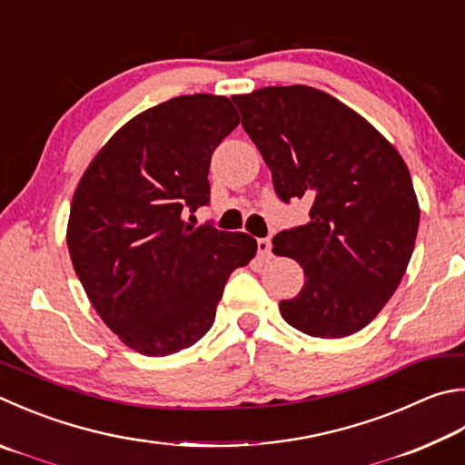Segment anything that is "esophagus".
Here are the masks:
<instances>
[{"label": "esophagus", "instance_id": "34e87169", "mask_svg": "<svg viewBox=\"0 0 465 465\" xmlns=\"http://www.w3.org/2000/svg\"><path fill=\"white\" fill-rule=\"evenodd\" d=\"M258 254L262 260L272 258V242H270L268 238H260L258 240Z\"/></svg>", "mask_w": 465, "mask_h": 465}]
</instances>
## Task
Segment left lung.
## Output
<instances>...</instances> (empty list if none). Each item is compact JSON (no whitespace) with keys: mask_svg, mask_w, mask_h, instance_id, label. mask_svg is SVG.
Here are the masks:
<instances>
[{"mask_svg":"<svg viewBox=\"0 0 465 465\" xmlns=\"http://www.w3.org/2000/svg\"><path fill=\"white\" fill-rule=\"evenodd\" d=\"M242 125L272 173L276 195L313 201L305 225L274 235L305 284L281 301L299 331L345 337L364 329L404 276L419 230V201L396 148L351 107L307 85L233 95Z\"/></svg>","mask_w":465,"mask_h":465,"instance_id":"1","label":"left lung"}]
</instances>
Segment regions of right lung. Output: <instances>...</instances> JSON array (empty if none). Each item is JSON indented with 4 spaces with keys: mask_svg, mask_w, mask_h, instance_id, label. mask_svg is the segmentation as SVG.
<instances>
[{
    "mask_svg": "<svg viewBox=\"0 0 465 465\" xmlns=\"http://www.w3.org/2000/svg\"><path fill=\"white\" fill-rule=\"evenodd\" d=\"M238 124L223 95L168 99L124 124L74 189V272L104 323L144 356L197 343L227 278L256 256L248 233L184 223L209 203L211 154Z\"/></svg>",
    "mask_w": 465,
    "mask_h": 465,
    "instance_id": "add662e5",
    "label": "right lung"
}]
</instances>
